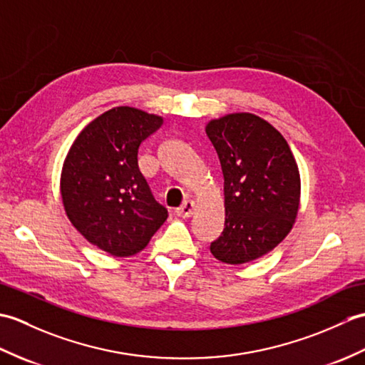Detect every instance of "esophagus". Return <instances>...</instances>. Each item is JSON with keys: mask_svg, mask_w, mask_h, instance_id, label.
<instances>
[{"mask_svg": "<svg viewBox=\"0 0 365 365\" xmlns=\"http://www.w3.org/2000/svg\"><path fill=\"white\" fill-rule=\"evenodd\" d=\"M192 213H195V202H192V200H185V202L175 210V215L180 216V218H190Z\"/></svg>", "mask_w": 365, "mask_h": 365, "instance_id": "esophagus-1", "label": "esophagus"}]
</instances>
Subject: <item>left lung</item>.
Instances as JSON below:
<instances>
[{
    "mask_svg": "<svg viewBox=\"0 0 365 365\" xmlns=\"http://www.w3.org/2000/svg\"><path fill=\"white\" fill-rule=\"evenodd\" d=\"M205 131L221 163L226 207L210 251L229 265L259 259L282 242L297 218V161L284 136L250 113L215 119Z\"/></svg>",
    "mask_w": 365,
    "mask_h": 365,
    "instance_id": "8db88e82",
    "label": "left lung"
}]
</instances>
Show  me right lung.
Returning <instances> with one entry per match:
<instances>
[{
  "label": "right lung",
  "mask_w": 365,
  "mask_h": 365,
  "mask_svg": "<svg viewBox=\"0 0 365 365\" xmlns=\"http://www.w3.org/2000/svg\"><path fill=\"white\" fill-rule=\"evenodd\" d=\"M161 123L136 108H113L92 120L67 153L61 175L66 213L108 254L127 257L144 250L168 218L138 166L139 145Z\"/></svg>",
  "instance_id": "add662e5"
}]
</instances>
